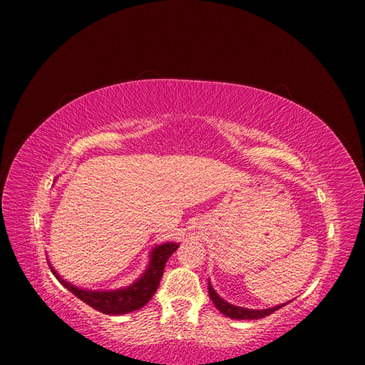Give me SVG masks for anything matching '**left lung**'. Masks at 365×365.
Listing matches in <instances>:
<instances>
[{"label": "left lung", "instance_id": "left-lung-1", "mask_svg": "<svg viewBox=\"0 0 365 365\" xmlns=\"http://www.w3.org/2000/svg\"><path fill=\"white\" fill-rule=\"evenodd\" d=\"M208 294H210V298H212V302L215 303V306L217 307V311H220L225 317L233 318V319H260V318L271 315L275 311H279L280 307L286 306V303H284V304H279V306H274L269 309H247V307L230 304L228 302L224 300L222 297L217 295V292L213 289V286H212V283H210V280H208Z\"/></svg>", "mask_w": 365, "mask_h": 365}]
</instances>
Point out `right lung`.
<instances>
[{
    "label": "right lung",
    "instance_id": "1",
    "mask_svg": "<svg viewBox=\"0 0 365 365\" xmlns=\"http://www.w3.org/2000/svg\"><path fill=\"white\" fill-rule=\"evenodd\" d=\"M178 247L180 245L175 244V242L157 245L150 251V260L145 274H143L137 282L126 286V288H120L114 291H91L79 288V286H74L67 280H63L61 275L54 271L51 264H48L51 272L54 274V277L59 280V283L65 286L70 292H73L77 298H81L83 303L106 315H123L138 311V309L148 304L152 295L158 289L165 262H168L172 254L178 250Z\"/></svg>",
    "mask_w": 365,
    "mask_h": 365
}]
</instances>
